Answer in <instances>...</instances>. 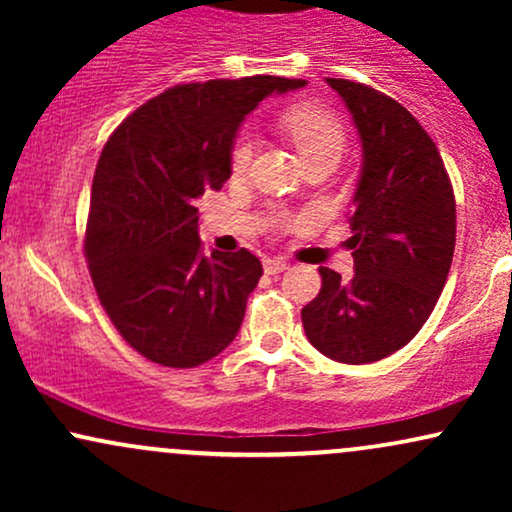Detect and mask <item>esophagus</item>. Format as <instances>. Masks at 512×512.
<instances>
[{
	"label": "esophagus",
	"instance_id": "obj_1",
	"mask_svg": "<svg viewBox=\"0 0 512 512\" xmlns=\"http://www.w3.org/2000/svg\"><path fill=\"white\" fill-rule=\"evenodd\" d=\"M289 269V262L286 260H279V257H274V260H264V272L267 274H281Z\"/></svg>",
	"mask_w": 512,
	"mask_h": 512
}]
</instances>
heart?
I'll use <instances>...</instances> for the list:
<instances>
[{
    "instance_id": "obj_1",
    "label": "heart",
    "mask_w": 512,
    "mask_h": 512,
    "mask_svg": "<svg viewBox=\"0 0 512 512\" xmlns=\"http://www.w3.org/2000/svg\"><path fill=\"white\" fill-rule=\"evenodd\" d=\"M281 129L289 134V139L296 144L298 154L303 156L305 163L320 161V158H342L346 134L342 122L330 110L320 108V105H296L289 108L281 117ZM255 137L252 134H240L233 144L231 151V166L236 173H245L255 156Z\"/></svg>"
}]
</instances>
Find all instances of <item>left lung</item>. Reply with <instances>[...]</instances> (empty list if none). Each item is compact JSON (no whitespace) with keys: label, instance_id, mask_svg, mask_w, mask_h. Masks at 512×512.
Instances as JSON below:
<instances>
[{"label":"left lung","instance_id":"left-lung-1","mask_svg":"<svg viewBox=\"0 0 512 512\" xmlns=\"http://www.w3.org/2000/svg\"><path fill=\"white\" fill-rule=\"evenodd\" d=\"M327 84L361 139L354 276L320 267L322 289L301 317L320 354L358 366L409 344L436 308L455 252V195L436 144L404 105L349 79Z\"/></svg>","mask_w":512,"mask_h":512}]
</instances>
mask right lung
Returning a JSON list of instances; mask_svg holds the SVG:
<instances>
[{
	"label": "right lung",
	"instance_id": "right-lung-1",
	"mask_svg": "<svg viewBox=\"0 0 512 512\" xmlns=\"http://www.w3.org/2000/svg\"><path fill=\"white\" fill-rule=\"evenodd\" d=\"M305 79L245 76L151 98L103 146L91 187L86 257L93 286L134 351L168 368L219 356L262 276L250 250L202 255L197 202L231 178L245 115Z\"/></svg>",
	"mask_w": 512,
	"mask_h": 512
}]
</instances>
